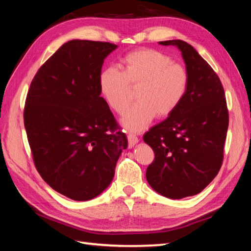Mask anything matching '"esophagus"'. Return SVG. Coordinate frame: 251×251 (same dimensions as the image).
Wrapping results in <instances>:
<instances>
[{
    "label": "esophagus",
    "instance_id": "esophagus-1",
    "mask_svg": "<svg viewBox=\"0 0 251 251\" xmlns=\"http://www.w3.org/2000/svg\"><path fill=\"white\" fill-rule=\"evenodd\" d=\"M127 139H128V147L129 148H132L138 141H139V139H138V137L136 135H134V134H128V135H127Z\"/></svg>",
    "mask_w": 251,
    "mask_h": 251
}]
</instances>
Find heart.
I'll return each mask as SVG.
<instances>
[{
    "label": "heart",
    "mask_w": 251,
    "mask_h": 251,
    "mask_svg": "<svg viewBox=\"0 0 251 251\" xmlns=\"http://www.w3.org/2000/svg\"><path fill=\"white\" fill-rule=\"evenodd\" d=\"M122 72L113 67L99 74L100 94L105 103L122 114L130 102V87H138L132 105L122 117L125 128L139 131L150 124L155 115L165 119L183 102L190 86L186 68L164 52L140 49L128 52L121 60Z\"/></svg>",
    "instance_id": "obj_1"
}]
</instances>
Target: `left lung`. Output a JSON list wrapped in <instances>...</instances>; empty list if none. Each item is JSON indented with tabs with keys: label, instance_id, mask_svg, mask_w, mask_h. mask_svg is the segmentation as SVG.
I'll use <instances>...</instances> for the list:
<instances>
[{
	"label": "left lung",
	"instance_id": "obj_1",
	"mask_svg": "<svg viewBox=\"0 0 251 251\" xmlns=\"http://www.w3.org/2000/svg\"><path fill=\"white\" fill-rule=\"evenodd\" d=\"M159 44L181 50L190 86L179 108L143 136L155 155L146 177L157 193L180 200L199 194L219 173L228 111L219 76L193 46L181 40Z\"/></svg>",
	"mask_w": 251,
	"mask_h": 251
}]
</instances>
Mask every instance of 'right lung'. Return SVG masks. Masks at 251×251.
Returning <instances> with one entry per match:
<instances>
[{
	"label": "right lung",
	"mask_w": 251,
	"mask_h": 251,
	"mask_svg": "<svg viewBox=\"0 0 251 251\" xmlns=\"http://www.w3.org/2000/svg\"><path fill=\"white\" fill-rule=\"evenodd\" d=\"M116 47L67 42L39 69L26 95L24 122L37 172L74 201H89L108 188L127 148L98 84L103 60Z\"/></svg>",
	"instance_id": "right-lung-1"
}]
</instances>
